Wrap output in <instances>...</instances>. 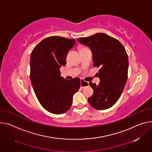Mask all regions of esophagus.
<instances>
[{"label":"esophagus","instance_id":"esophagus-1","mask_svg":"<svg viewBox=\"0 0 152 152\" xmlns=\"http://www.w3.org/2000/svg\"><path fill=\"white\" fill-rule=\"evenodd\" d=\"M88 86H89V83L88 82H86L83 79H80V88H84L85 87Z\"/></svg>","mask_w":152,"mask_h":152}]
</instances>
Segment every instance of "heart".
I'll return each instance as SVG.
<instances>
[{"instance_id":"b5f03b06","label":"heart","mask_w":152,"mask_h":152,"mask_svg":"<svg viewBox=\"0 0 152 152\" xmlns=\"http://www.w3.org/2000/svg\"><path fill=\"white\" fill-rule=\"evenodd\" d=\"M84 48H80V50H82V49H84Z\"/></svg>"}]
</instances>
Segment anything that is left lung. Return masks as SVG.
Returning a JSON list of instances; mask_svg holds the SVG:
<instances>
[{
    "instance_id": "obj_1",
    "label": "left lung",
    "mask_w": 152,
    "mask_h": 152,
    "mask_svg": "<svg viewBox=\"0 0 152 152\" xmlns=\"http://www.w3.org/2000/svg\"><path fill=\"white\" fill-rule=\"evenodd\" d=\"M77 40L90 48L93 66L100 68L97 73L100 83H89L94 92L88 102L97 110L109 108L120 98L127 80L129 61L126 49L118 40L104 33Z\"/></svg>"
}]
</instances>
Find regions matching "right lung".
<instances>
[{"label":"right lung","instance_id":"add662e5","mask_svg":"<svg viewBox=\"0 0 152 152\" xmlns=\"http://www.w3.org/2000/svg\"><path fill=\"white\" fill-rule=\"evenodd\" d=\"M75 42V39L51 36L40 42L31 54L30 79L34 93L40 104L53 114L67 112L80 88L79 78L66 80L60 72Z\"/></svg>","mask_w":152,"mask_h":152}]
</instances>
